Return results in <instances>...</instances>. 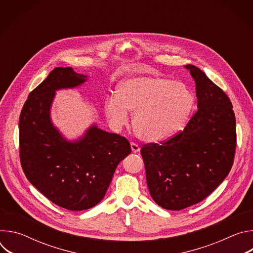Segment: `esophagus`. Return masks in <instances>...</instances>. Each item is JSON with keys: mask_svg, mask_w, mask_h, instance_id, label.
Returning a JSON list of instances; mask_svg holds the SVG:
<instances>
[{"mask_svg": "<svg viewBox=\"0 0 253 253\" xmlns=\"http://www.w3.org/2000/svg\"><path fill=\"white\" fill-rule=\"evenodd\" d=\"M131 149H132V152L133 153H136L140 150V146L138 145V144L134 143V142H131Z\"/></svg>", "mask_w": 253, "mask_h": 253, "instance_id": "obj_1", "label": "esophagus"}]
</instances>
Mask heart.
Here are the masks:
<instances>
[{
    "mask_svg": "<svg viewBox=\"0 0 253 253\" xmlns=\"http://www.w3.org/2000/svg\"><path fill=\"white\" fill-rule=\"evenodd\" d=\"M194 98L181 81L159 76H136L122 81L116 95L107 97L104 112L114 125L128 122L133 114V128L144 141L161 142L181 130L190 115Z\"/></svg>",
    "mask_w": 253,
    "mask_h": 253,
    "instance_id": "b5f03b06",
    "label": "heart"
}]
</instances>
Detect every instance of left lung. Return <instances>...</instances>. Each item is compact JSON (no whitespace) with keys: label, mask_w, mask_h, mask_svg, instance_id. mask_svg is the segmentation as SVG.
I'll return each instance as SVG.
<instances>
[{"label":"left lung","mask_w":253,"mask_h":253,"mask_svg":"<svg viewBox=\"0 0 253 253\" xmlns=\"http://www.w3.org/2000/svg\"><path fill=\"white\" fill-rule=\"evenodd\" d=\"M185 67L196 84L197 111L183 130L141 148L151 197L167 210L196 204L217 188L233 165L236 148L228 96L199 68Z\"/></svg>","instance_id":"left-lung-1"}]
</instances>
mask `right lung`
Wrapping results in <instances>:
<instances>
[{
	"mask_svg": "<svg viewBox=\"0 0 253 253\" xmlns=\"http://www.w3.org/2000/svg\"><path fill=\"white\" fill-rule=\"evenodd\" d=\"M87 76L55 68L26 100L20 115V161L29 181L53 203L72 211L94 207L105 196L129 141L91 127L83 139L66 141L50 121L55 91L76 87Z\"/></svg>",
	"mask_w": 253,
	"mask_h": 253,
	"instance_id": "right-lung-1",
	"label": "right lung"
}]
</instances>
